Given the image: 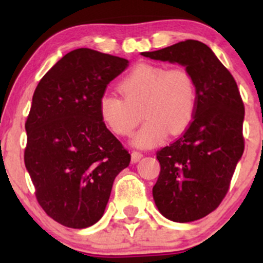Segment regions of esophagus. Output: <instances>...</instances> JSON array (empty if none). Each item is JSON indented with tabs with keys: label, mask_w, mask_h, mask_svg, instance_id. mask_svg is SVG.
I'll return each mask as SVG.
<instances>
[{
	"label": "esophagus",
	"mask_w": 263,
	"mask_h": 263,
	"mask_svg": "<svg viewBox=\"0 0 263 263\" xmlns=\"http://www.w3.org/2000/svg\"><path fill=\"white\" fill-rule=\"evenodd\" d=\"M143 157L141 152H132L131 153V159H132V163H137L141 161V158Z\"/></svg>",
	"instance_id": "34e87169"
}]
</instances>
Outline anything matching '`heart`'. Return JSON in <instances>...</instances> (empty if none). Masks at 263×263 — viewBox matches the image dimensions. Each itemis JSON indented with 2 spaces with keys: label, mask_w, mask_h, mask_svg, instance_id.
Returning <instances> with one entry per match:
<instances>
[{
  "label": "heart",
  "mask_w": 263,
  "mask_h": 263,
  "mask_svg": "<svg viewBox=\"0 0 263 263\" xmlns=\"http://www.w3.org/2000/svg\"><path fill=\"white\" fill-rule=\"evenodd\" d=\"M122 98L106 93L99 110L105 125L117 136H128L140 122V111L147 120L131 143L151 148L189 125L197 105V90L192 75L183 68L141 64L119 84Z\"/></svg>",
  "instance_id": "heart-1"
}]
</instances>
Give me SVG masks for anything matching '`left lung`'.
<instances>
[{"mask_svg": "<svg viewBox=\"0 0 263 263\" xmlns=\"http://www.w3.org/2000/svg\"><path fill=\"white\" fill-rule=\"evenodd\" d=\"M141 55L177 63L194 80V117L182 137L157 152L161 172L152 194L164 218L176 222L199 220L221 203L243 153L245 107L236 81L199 41L188 39Z\"/></svg>", "mask_w": 263, "mask_h": 263, "instance_id": "left-lung-1", "label": "left lung"}]
</instances>
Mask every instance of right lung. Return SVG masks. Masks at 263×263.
<instances>
[{
    "mask_svg": "<svg viewBox=\"0 0 263 263\" xmlns=\"http://www.w3.org/2000/svg\"><path fill=\"white\" fill-rule=\"evenodd\" d=\"M128 60L79 48L42 78L26 122L25 164L53 220L85 229L104 215L115 178L131 156L108 131L99 102Z\"/></svg>",
    "mask_w": 263,
    "mask_h": 263,
    "instance_id": "add662e5",
    "label": "right lung"
}]
</instances>
